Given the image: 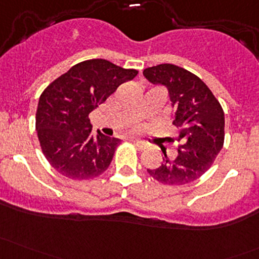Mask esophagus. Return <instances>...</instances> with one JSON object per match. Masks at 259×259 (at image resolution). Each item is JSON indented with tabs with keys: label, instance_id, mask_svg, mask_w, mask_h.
Returning a JSON list of instances; mask_svg holds the SVG:
<instances>
[{
	"label": "esophagus",
	"instance_id": "34e87169",
	"mask_svg": "<svg viewBox=\"0 0 259 259\" xmlns=\"http://www.w3.org/2000/svg\"><path fill=\"white\" fill-rule=\"evenodd\" d=\"M132 143H133V144H134L135 146H138V149H139V150H144V149L146 148L145 143L140 142V140H138V139H132Z\"/></svg>",
	"mask_w": 259,
	"mask_h": 259
}]
</instances>
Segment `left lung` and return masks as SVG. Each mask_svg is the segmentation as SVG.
I'll return each mask as SVG.
<instances>
[{"label": "left lung", "instance_id": "1", "mask_svg": "<svg viewBox=\"0 0 259 259\" xmlns=\"http://www.w3.org/2000/svg\"><path fill=\"white\" fill-rule=\"evenodd\" d=\"M150 82L166 86L176 108L173 125L178 135V155L148 173L161 184L185 185L199 179L213 165L224 144V111L219 101L197 75L173 64H161L143 71Z\"/></svg>", "mask_w": 259, "mask_h": 259}]
</instances>
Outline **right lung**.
Segmentation results:
<instances>
[{"mask_svg":"<svg viewBox=\"0 0 259 259\" xmlns=\"http://www.w3.org/2000/svg\"><path fill=\"white\" fill-rule=\"evenodd\" d=\"M138 70L104 59L74 65L42 91L36 111L41 150L50 165L72 180L96 178L110 165L119 139L94 137L89 114Z\"/></svg>","mask_w":259,"mask_h":259,"instance_id":"add662e5","label":"right lung"}]
</instances>
